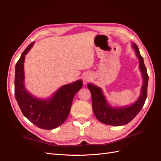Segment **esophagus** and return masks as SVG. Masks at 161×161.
<instances>
[{"label": "esophagus", "mask_w": 161, "mask_h": 161, "mask_svg": "<svg viewBox=\"0 0 161 161\" xmlns=\"http://www.w3.org/2000/svg\"><path fill=\"white\" fill-rule=\"evenodd\" d=\"M84 80H85L86 82H88L90 80V77L88 75H86L85 76V77H84Z\"/></svg>", "instance_id": "esophagus-1"}]
</instances>
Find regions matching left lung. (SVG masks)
<instances>
[{
    "mask_svg": "<svg viewBox=\"0 0 161 161\" xmlns=\"http://www.w3.org/2000/svg\"><path fill=\"white\" fill-rule=\"evenodd\" d=\"M132 47L140 61V69L142 71L143 85L141 89V95L132 105L121 108H112L107 102L102 90L99 87L88 84V88L92 95V109L96 117L102 123L111 126H122L130 122L142 109L147 98L149 76L137 46L133 43Z\"/></svg>",
    "mask_w": 161,
    "mask_h": 161,
    "instance_id": "8db88e82",
    "label": "left lung"
}]
</instances>
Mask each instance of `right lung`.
Here are the masks:
<instances>
[{"label": "right lung", "mask_w": 161, "mask_h": 161, "mask_svg": "<svg viewBox=\"0 0 161 161\" xmlns=\"http://www.w3.org/2000/svg\"><path fill=\"white\" fill-rule=\"evenodd\" d=\"M33 44L31 43L23 52L16 63L14 94L22 113L29 121L40 128L52 130L62 125L67 119L73 97L82 88V81L79 80L62 86L51 98L42 99L32 96L24 86V64L25 56Z\"/></svg>", "instance_id": "add662e5"}]
</instances>
